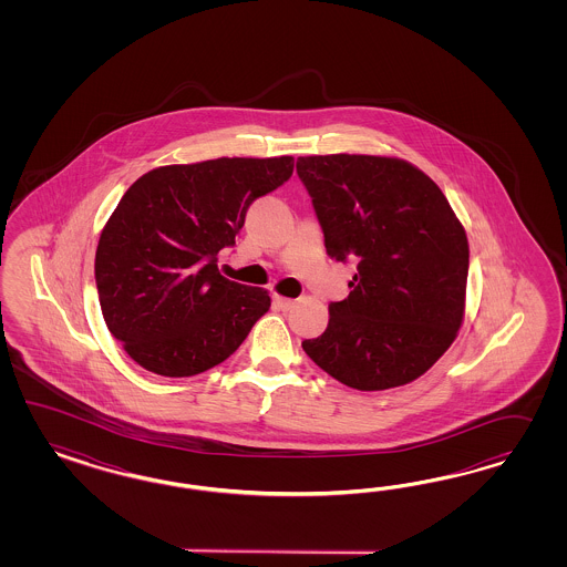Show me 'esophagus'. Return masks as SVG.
<instances>
[{
    "instance_id": "34e87169",
    "label": "esophagus",
    "mask_w": 567,
    "mask_h": 567,
    "mask_svg": "<svg viewBox=\"0 0 567 567\" xmlns=\"http://www.w3.org/2000/svg\"><path fill=\"white\" fill-rule=\"evenodd\" d=\"M272 303H275V308L282 309V311H287V309H291L292 306H295V299H287V297H280V295H275Z\"/></svg>"
}]
</instances>
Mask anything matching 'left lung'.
Masks as SVG:
<instances>
[{
	"label": "left lung",
	"instance_id": "left-lung-1",
	"mask_svg": "<svg viewBox=\"0 0 567 567\" xmlns=\"http://www.w3.org/2000/svg\"><path fill=\"white\" fill-rule=\"evenodd\" d=\"M297 174L324 233L327 254L355 261L343 301L328 306L316 365L358 391L422 377L464 320L470 249L443 190L412 164L377 155H309Z\"/></svg>",
	"mask_w": 567,
	"mask_h": 567
}]
</instances>
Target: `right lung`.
<instances>
[{
	"label": "right lung",
	"mask_w": 567,
	"mask_h": 567,
	"mask_svg": "<svg viewBox=\"0 0 567 567\" xmlns=\"http://www.w3.org/2000/svg\"><path fill=\"white\" fill-rule=\"evenodd\" d=\"M291 174V155L218 157L155 168L124 193L100 237L95 285L107 330L141 368L202 374L270 309L268 291L218 272V254Z\"/></svg>",
	"instance_id": "obj_1"
}]
</instances>
